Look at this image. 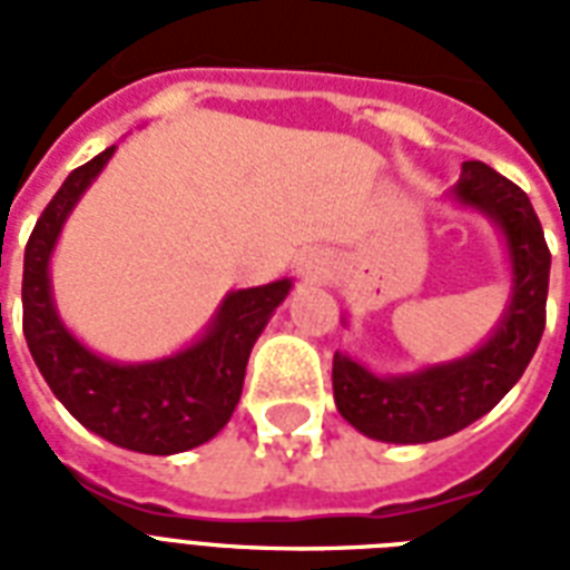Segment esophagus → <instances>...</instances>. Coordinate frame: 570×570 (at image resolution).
I'll list each match as a JSON object with an SVG mask.
<instances>
[{
    "instance_id": "esophagus-1",
    "label": "esophagus",
    "mask_w": 570,
    "mask_h": 570,
    "mask_svg": "<svg viewBox=\"0 0 570 570\" xmlns=\"http://www.w3.org/2000/svg\"><path fill=\"white\" fill-rule=\"evenodd\" d=\"M298 268H302L307 277H328L331 272H334V257H331L328 250L313 248L298 259Z\"/></svg>"
}]
</instances>
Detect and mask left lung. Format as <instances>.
<instances>
[{"instance_id":"8db88e82","label":"left lung","mask_w":570,"mask_h":570,"mask_svg":"<svg viewBox=\"0 0 570 570\" xmlns=\"http://www.w3.org/2000/svg\"><path fill=\"white\" fill-rule=\"evenodd\" d=\"M450 200L482 213L503 233L509 304L485 343L414 373L379 375L346 352L334 355L337 411L373 441L429 443L476 423L518 384L544 334L550 250L530 197L485 163H464Z\"/></svg>"}]
</instances>
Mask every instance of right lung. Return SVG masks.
Returning <instances> with one entry per match:
<instances>
[{"instance_id":"obj_1","label":"right lung","mask_w":570,"mask_h":570,"mask_svg":"<svg viewBox=\"0 0 570 570\" xmlns=\"http://www.w3.org/2000/svg\"><path fill=\"white\" fill-rule=\"evenodd\" d=\"M115 150L106 147L70 171L40 213L22 259V334L49 390L88 432L124 450L174 455L213 441L227 425L242 396L250 348L293 281L227 293L204 334L174 355L120 364L85 346L58 316L49 263L73 206Z\"/></svg>"}]
</instances>
